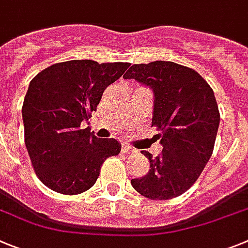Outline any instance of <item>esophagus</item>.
Instances as JSON below:
<instances>
[{
	"mask_svg": "<svg viewBox=\"0 0 248 248\" xmlns=\"http://www.w3.org/2000/svg\"><path fill=\"white\" fill-rule=\"evenodd\" d=\"M134 151H135V150H134L133 147L129 146V145H126V144L122 145V152H123V154H126V155H128V154H133Z\"/></svg>",
	"mask_w": 248,
	"mask_h": 248,
	"instance_id": "esophagus-1",
	"label": "esophagus"
}]
</instances>
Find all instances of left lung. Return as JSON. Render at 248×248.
<instances>
[{
    "instance_id": "1",
    "label": "left lung",
    "mask_w": 248,
    "mask_h": 248,
    "mask_svg": "<svg viewBox=\"0 0 248 248\" xmlns=\"http://www.w3.org/2000/svg\"><path fill=\"white\" fill-rule=\"evenodd\" d=\"M154 91L152 126L163 146L145 176L131 179L136 192L167 201L187 192L214 150L220 113L212 87L197 71L172 61L135 63L124 75Z\"/></svg>"
}]
</instances>
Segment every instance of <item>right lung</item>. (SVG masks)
Returning <instances> with one entry per match:
<instances>
[{
  "instance_id": "right-lung-1",
  "label": "right lung",
  "mask_w": 248,
  "mask_h": 248,
  "mask_svg": "<svg viewBox=\"0 0 248 248\" xmlns=\"http://www.w3.org/2000/svg\"><path fill=\"white\" fill-rule=\"evenodd\" d=\"M129 66L71 60L31 79L22 107L24 141L34 172L47 188L66 195L86 192L96 183L102 163L119 154L117 140L98 139L81 123Z\"/></svg>"
}]
</instances>
